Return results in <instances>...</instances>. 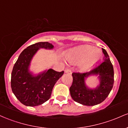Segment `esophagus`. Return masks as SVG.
<instances>
[{"mask_svg": "<svg viewBox=\"0 0 128 128\" xmlns=\"http://www.w3.org/2000/svg\"><path fill=\"white\" fill-rule=\"evenodd\" d=\"M64 72H65V73L68 74H72V72H71L70 70L68 69H68H66Z\"/></svg>", "mask_w": 128, "mask_h": 128, "instance_id": "esophagus-1", "label": "esophagus"}]
</instances>
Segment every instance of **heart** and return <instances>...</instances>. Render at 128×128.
Here are the masks:
<instances>
[{
  "label": "heart",
  "instance_id": "b5f03b06",
  "mask_svg": "<svg viewBox=\"0 0 128 128\" xmlns=\"http://www.w3.org/2000/svg\"><path fill=\"white\" fill-rule=\"evenodd\" d=\"M66 57L71 62L82 61L79 64V68L81 70H86L100 60L102 53L92 46H82L70 51L66 54Z\"/></svg>",
  "mask_w": 128,
  "mask_h": 128
}]
</instances>
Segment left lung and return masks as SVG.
Listing matches in <instances>:
<instances>
[{"instance_id": "8db88e82", "label": "left lung", "mask_w": 128, "mask_h": 128, "mask_svg": "<svg viewBox=\"0 0 128 128\" xmlns=\"http://www.w3.org/2000/svg\"><path fill=\"white\" fill-rule=\"evenodd\" d=\"M104 60L96 64L89 72H75L72 73L73 82L70 87V96L73 100L84 106H93L102 102L113 88L114 71L113 65L106 50L102 48ZM90 74H99L100 84L96 89L88 88L84 83V78Z\"/></svg>"}]
</instances>
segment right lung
Returning a JSON list of instances; mask_svg holds the SVG:
<instances>
[{"label":"right lung","mask_w":128,"mask_h":128,"mask_svg":"<svg viewBox=\"0 0 128 128\" xmlns=\"http://www.w3.org/2000/svg\"><path fill=\"white\" fill-rule=\"evenodd\" d=\"M40 48L52 49L48 42H38L30 45L20 54L13 66L11 76V87L17 99L26 106H39L50 98L55 83L64 74L50 69L34 76L29 72L32 58Z\"/></svg>","instance_id":"obj_1"}]
</instances>
